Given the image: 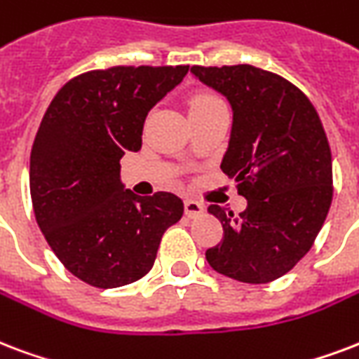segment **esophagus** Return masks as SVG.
Returning <instances> with one entry per match:
<instances>
[{
	"label": "esophagus",
	"instance_id": "1",
	"mask_svg": "<svg viewBox=\"0 0 359 359\" xmlns=\"http://www.w3.org/2000/svg\"><path fill=\"white\" fill-rule=\"evenodd\" d=\"M203 203H199L196 199H186L184 201V212L188 218H198L199 215H203Z\"/></svg>",
	"mask_w": 359,
	"mask_h": 359
}]
</instances>
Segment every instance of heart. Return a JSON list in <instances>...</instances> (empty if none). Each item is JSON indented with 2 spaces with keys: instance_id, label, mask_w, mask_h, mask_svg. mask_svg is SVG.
<instances>
[{
  "instance_id": "b5f03b06",
  "label": "heart",
  "mask_w": 359,
  "mask_h": 359,
  "mask_svg": "<svg viewBox=\"0 0 359 359\" xmlns=\"http://www.w3.org/2000/svg\"><path fill=\"white\" fill-rule=\"evenodd\" d=\"M215 101H218V97L212 94H198L194 95L190 100V111H194V109H199V107H205V105H210V103H215Z\"/></svg>"
}]
</instances>
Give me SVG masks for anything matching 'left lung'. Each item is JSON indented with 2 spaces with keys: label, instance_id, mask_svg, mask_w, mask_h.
I'll use <instances>...</instances> for the list:
<instances>
[{
  "label": "left lung",
  "instance_id": "1",
  "mask_svg": "<svg viewBox=\"0 0 359 359\" xmlns=\"http://www.w3.org/2000/svg\"><path fill=\"white\" fill-rule=\"evenodd\" d=\"M190 71L233 109L220 169L248 201L239 216L209 205L224 237L205 252L207 262L239 283H273L311 250L332 205L324 126L307 95L277 73L246 64Z\"/></svg>",
  "mask_w": 359,
  "mask_h": 359
}]
</instances>
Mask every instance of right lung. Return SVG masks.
Listing matches in <instances>:
<instances>
[{
	"mask_svg": "<svg viewBox=\"0 0 359 359\" xmlns=\"http://www.w3.org/2000/svg\"><path fill=\"white\" fill-rule=\"evenodd\" d=\"M190 65H116L71 79L41 120L29 156L35 220L58 259L82 283L118 288L154 265L161 235L180 220L171 191L137 196L120 160L143 143L147 114Z\"/></svg>",
	"mask_w": 359,
	"mask_h": 359,
	"instance_id": "add662e5",
	"label": "right lung"
}]
</instances>
